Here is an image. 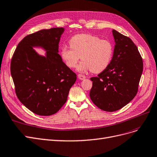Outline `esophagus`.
<instances>
[{"mask_svg":"<svg viewBox=\"0 0 157 157\" xmlns=\"http://www.w3.org/2000/svg\"><path fill=\"white\" fill-rule=\"evenodd\" d=\"M78 78H79V79H81V80H83V79H85L86 78L85 75H82V74H78Z\"/></svg>","mask_w":157,"mask_h":157,"instance_id":"1","label":"esophagus"}]
</instances>
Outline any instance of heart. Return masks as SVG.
I'll list each match as a JSON object with an SVG mask.
<instances>
[{
    "mask_svg": "<svg viewBox=\"0 0 157 157\" xmlns=\"http://www.w3.org/2000/svg\"><path fill=\"white\" fill-rule=\"evenodd\" d=\"M70 48L60 49V57L68 67L74 68L78 66L79 72L90 70L95 74L103 72L108 68L113 57V46L107 40L92 34H82L73 36L69 41Z\"/></svg>",
    "mask_w": 157,
    "mask_h": 157,
    "instance_id": "b5f03b06",
    "label": "heart"
}]
</instances>
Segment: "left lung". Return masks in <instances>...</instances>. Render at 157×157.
<instances>
[{"label":"left lung","mask_w":157,"mask_h":157,"mask_svg":"<svg viewBox=\"0 0 157 157\" xmlns=\"http://www.w3.org/2000/svg\"><path fill=\"white\" fill-rule=\"evenodd\" d=\"M115 47L108 68L90 78L92 102L105 112H115L128 104L137 94L143 72V60L130 38L112 31Z\"/></svg>","instance_id":"1"}]
</instances>
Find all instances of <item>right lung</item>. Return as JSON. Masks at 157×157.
<instances>
[{
	"label": "right lung",
	"mask_w": 157,
	"mask_h": 157,
	"mask_svg": "<svg viewBox=\"0 0 157 157\" xmlns=\"http://www.w3.org/2000/svg\"><path fill=\"white\" fill-rule=\"evenodd\" d=\"M64 28L40 30L19 43L11 60V75L17 97L35 114L56 113L67 102L76 75L63 61L59 43ZM33 47L46 51L44 56Z\"/></svg>",
	"instance_id": "1"
}]
</instances>
